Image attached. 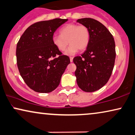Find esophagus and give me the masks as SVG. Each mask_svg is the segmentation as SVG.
Masks as SVG:
<instances>
[{
    "label": "esophagus",
    "instance_id": "obj_1",
    "mask_svg": "<svg viewBox=\"0 0 135 135\" xmlns=\"http://www.w3.org/2000/svg\"><path fill=\"white\" fill-rule=\"evenodd\" d=\"M73 57H70V61L71 62H73Z\"/></svg>",
    "mask_w": 135,
    "mask_h": 135
}]
</instances>
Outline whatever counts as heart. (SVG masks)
<instances>
[{
	"label": "heart",
	"mask_w": 135,
	"mask_h": 135,
	"mask_svg": "<svg viewBox=\"0 0 135 135\" xmlns=\"http://www.w3.org/2000/svg\"><path fill=\"white\" fill-rule=\"evenodd\" d=\"M59 33L60 35L53 36L52 43L60 51H64L69 43L66 51L68 55H74L79 49L81 51L85 50L90 42V30L85 25L67 24L59 30Z\"/></svg>",
	"instance_id": "b5f03b06"
}]
</instances>
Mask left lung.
<instances>
[{
  "label": "left lung",
  "instance_id": "left-lung-1",
  "mask_svg": "<svg viewBox=\"0 0 135 135\" xmlns=\"http://www.w3.org/2000/svg\"><path fill=\"white\" fill-rule=\"evenodd\" d=\"M77 22L88 27L90 38L84 52L73 59L77 67L75 76L80 89L94 92L107 83L112 73L116 57L114 38L108 30L95 19L80 18Z\"/></svg>",
  "mask_w": 135,
  "mask_h": 135
}]
</instances>
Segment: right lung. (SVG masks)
Returning a JSON list of instances; mask_svg holds the SVG:
<instances>
[{
	"label": "right lung",
	"instance_id": "add662e5",
	"mask_svg": "<svg viewBox=\"0 0 135 135\" xmlns=\"http://www.w3.org/2000/svg\"><path fill=\"white\" fill-rule=\"evenodd\" d=\"M68 19L55 18L36 22L23 33L17 45V63L19 73L31 89L49 93L56 89L70 63L53 45L54 33Z\"/></svg>",
	"mask_w": 135,
	"mask_h": 135
}]
</instances>
